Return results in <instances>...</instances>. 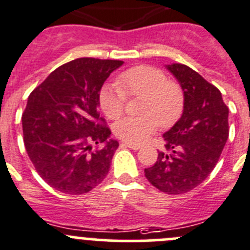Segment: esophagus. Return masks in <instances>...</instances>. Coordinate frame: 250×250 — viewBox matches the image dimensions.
I'll list each match as a JSON object with an SVG mask.
<instances>
[{
    "label": "esophagus",
    "instance_id": "34e87169",
    "mask_svg": "<svg viewBox=\"0 0 250 250\" xmlns=\"http://www.w3.org/2000/svg\"><path fill=\"white\" fill-rule=\"evenodd\" d=\"M122 146H127V147H129V149H133V150H139L140 147H142V145L133 144V143L125 142V143H122Z\"/></svg>",
    "mask_w": 250,
    "mask_h": 250
}]
</instances>
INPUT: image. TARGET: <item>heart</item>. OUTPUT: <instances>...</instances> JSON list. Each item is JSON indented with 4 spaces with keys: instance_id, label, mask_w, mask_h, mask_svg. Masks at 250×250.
Instances as JSON below:
<instances>
[{
    "instance_id": "obj_1",
    "label": "heart",
    "mask_w": 250,
    "mask_h": 250,
    "mask_svg": "<svg viewBox=\"0 0 250 250\" xmlns=\"http://www.w3.org/2000/svg\"><path fill=\"white\" fill-rule=\"evenodd\" d=\"M128 98H143L140 117H125L113 125L116 137L127 143H143L159 127L168 128L181 118L186 96L177 82L169 81L160 69L137 66L121 72L115 84L99 91L103 112L116 120L125 112Z\"/></svg>"
}]
</instances>
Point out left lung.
<instances>
[{
	"instance_id": "1",
	"label": "left lung",
	"mask_w": 250,
	"mask_h": 250,
	"mask_svg": "<svg viewBox=\"0 0 250 250\" xmlns=\"http://www.w3.org/2000/svg\"><path fill=\"white\" fill-rule=\"evenodd\" d=\"M186 105L178 122L164 134L166 152L144 169L147 181L166 194H183L207 179L229 138V107L219 89L186 64H168Z\"/></svg>"
}]
</instances>
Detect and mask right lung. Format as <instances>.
Segmentation results:
<instances>
[{"label":"right lung","mask_w":250,"mask_h":250,"mask_svg":"<svg viewBox=\"0 0 250 250\" xmlns=\"http://www.w3.org/2000/svg\"><path fill=\"white\" fill-rule=\"evenodd\" d=\"M123 61L83 57L52 72L21 115L25 150L39 176L71 195L101 183L118 147L99 112V91Z\"/></svg>","instance_id":"1"}]
</instances>
